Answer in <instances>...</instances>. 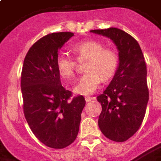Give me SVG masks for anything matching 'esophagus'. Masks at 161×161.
<instances>
[{"instance_id": "obj_1", "label": "esophagus", "mask_w": 161, "mask_h": 161, "mask_svg": "<svg viewBox=\"0 0 161 161\" xmlns=\"http://www.w3.org/2000/svg\"><path fill=\"white\" fill-rule=\"evenodd\" d=\"M95 97H85V101L86 103H89V102L92 101V100H94Z\"/></svg>"}]
</instances>
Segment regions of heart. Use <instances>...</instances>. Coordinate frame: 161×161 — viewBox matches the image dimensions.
I'll use <instances>...</instances> for the list:
<instances>
[{
  "instance_id": "obj_1",
  "label": "heart",
  "mask_w": 161,
  "mask_h": 161,
  "mask_svg": "<svg viewBox=\"0 0 161 161\" xmlns=\"http://www.w3.org/2000/svg\"><path fill=\"white\" fill-rule=\"evenodd\" d=\"M77 59L88 58L85 73L79 78L73 91L77 95L89 96L94 93L101 80H108L113 77L118 64V57L114 50L104 48L101 42L86 40L76 44L72 47ZM57 70L62 78L69 80L75 72L76 62L66 54H60L56 60Z\"/></svg>"
}]
</instances>
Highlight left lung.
<instances>
[{"label":"left lung","mask_w":161,"mask_h":161,"mask_svg":"<svg viewBox=\"0 0 161 161\" xmlns=\"http://www.w3.org/2000/svg\"><path fill=\"white\" fill-rule=\"evenodd\" d=\"M91 33L110 39L118 51L114 77L97 97L102 105L98 126L109 140L125 142L137 132L145 116L149 99L145 58L138 42L122 30L109 27Z\"/></svg>","instance_id":"1"}]
</instances>
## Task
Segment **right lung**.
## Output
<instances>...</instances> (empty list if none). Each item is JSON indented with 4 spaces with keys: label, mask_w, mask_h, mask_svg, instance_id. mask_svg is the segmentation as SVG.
<instances>
[{
    "label": "right lung",
    "mask_w": 161,
    "mask_h": 161,
    "mask_svg": "<svg viewBox=\"0 0 161 161\" xmlns=\"http://www.w3.org/2000/svg\"><path fill=\"white\" fill-rule=\"evenodd\" d=\"M70 32L48 34L26 53L21 72L24 115L31 130L44 145L64 148L76 140L85 100L62 86L57 70L58 51L73 36Z\"/></svg>",
    "instance_id": "right-lung-1"
}]
</instances>
